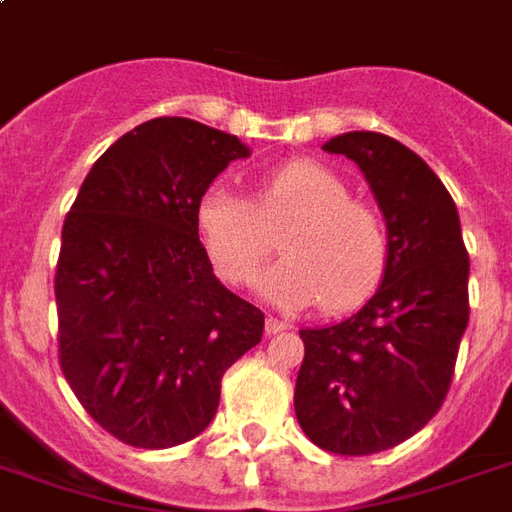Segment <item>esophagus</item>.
I'll return each mask as SVG.
<instances>
[{
  "label": "esophagus",
  "instance_id": "34e87169",
  "mask_svg": "<svg viewBox=\"0 0 512 512\" xmlns=\"http://www.w3.org/2000/svg\"><path fill=\"white\" fill-rule=\"evenodd\" d=\"M290 323L288 321H279V318H274V315H268L266 318V334H282L288 332Z\"/></svg>",
  "mask_w": 512,
  "mask_h": 512
}]
</instances>
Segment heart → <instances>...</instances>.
Here are the masks:
<instances>
[{
    "label": "heart",
    "mask_w": 512,
    "mask_h": 512,
    "mask_svg": "<svg viewBox=\"0 0 512 512\" xmlns=\"http://www.w3.org/2000/svg\"><path fill=\"white\" fill-rule=\"evenodd\" d=\"M285 257L263 279V293L282 304L351 310L384 277L389 233L381 213L351 197L348 180L312 158L282 164L257 183L249 200L211 186L197 202V233L216 271L230 285H249L266 263L281 227Z\"/></svg>",
    "instance_id": "heart-1"
}]
</instances>
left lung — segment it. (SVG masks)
<instances>
[{"mask_svg":"<svg viewBox=\"0 0 512 512\" xmlns=\"http://www.w3.org/2000/svg\"><path fill=\"white\" fill-rule=\"evenodd\" d=\"M365 172L389 230L384 282L348 321L301 329L296 417L321 450L373 455L411 439L450 392L469 323V252L450 191L422 158L373 131L334 136Z\"/></svg>","mask_w":512,"mask_h":512,"instance_id":"1","label":"left lung"}]
</instances>
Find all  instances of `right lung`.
Masks as SVG:
<instances>
[{"label":"right lung","mask_w":512,"mask_h":512,"mask_svg":"<svg viewBox=\"0 0 512 512\" xmlns=\"http://www.w3.org/2000/svg\"><path fill=\"white\" fill-rule=\"evenodd\" d=\"M246 156L238 136L156 117L95 161L65 216L62 376L123 444L164 450L202 433L227 367L263 337V312L213 277L197 233L200 197Z\"/></svg>","instance_id":"right-lung-1"}]
</instances>
